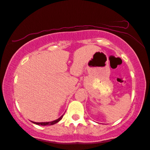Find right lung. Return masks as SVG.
I'll return each instance as SVG.
<instances>
[{
    "label": "right lung",
    "instance_id": "obj_1",
    "mask_svg": "<svg viewBox=\"0 0 150 150\" xmlns=\"http://www.w3.org/2000/svg\"><path fill=\"white\" fill-rule=\"evenodd\" d=\"M63 115L61 117H59V119H56V120H54L53 121H51V122H41V123H36V122H33V124H37V125H41V126H50V125H53V124H55L56 123H57L58 121H59L62 119V118Z\"/></svg>",
    "mask_w": 150,
    "mask_h": 150
}]
</instances>
